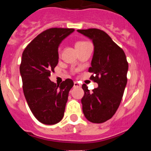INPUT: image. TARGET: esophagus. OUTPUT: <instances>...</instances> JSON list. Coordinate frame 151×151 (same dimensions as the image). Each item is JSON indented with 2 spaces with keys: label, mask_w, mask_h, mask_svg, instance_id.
Masks as SVG:
<instances>
[{
  "label": "esophagus",
  "mask_w": 151,
  "mask_h": 151,
  "mask_svg": "<svg viewBox=\"0 0 151 151\" xmlns=\"http://www.w3.org/2000/svg\"><path fill=\"white\" fill-rule=\"evenodd\" d=\"M74 87L75 88H80L81 87V84H79L78 82H74Z\"/></svg>",
  "instance_id": "34e87169"
}]
</instances>
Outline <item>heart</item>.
<instances>
[{"instance_id": "1", "label": "heart", "mask_w": 151, "mask_h": 151, "mask_svg": "<svg viewBox=\"0 0 151 151\" xmlns=\"http://www.w3.org/2000/svg\"><path fill=\"white\" fill-rule=\"evenodd\" d=\"M88 43V42H87V41H77L76 43V45H75V46H76V48H78V47H80L87 45ZM60 49H59V54H60Z\"/></svg>"}]
</instances>
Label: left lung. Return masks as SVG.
Wrapping results in <instances>:
<instances>
[{"instance_id":"1","label":"left lung","mask_w":151,"mask_h":151,"mask_svg":"<svg viewBox=\"0 0 151 151\" xmlns=\"http://www.w3.org/2000/svg\"><path fill=\"white\" fill-rule=\"evenodd\" d=\"M77 32L92 40L94 54L89 73L91 79L98 87L88 89L85 84L82 98V111L85 118L93 123H102L115 114L120 104L127 84L129 69L123 50L105 32L97 29H79Z\"/></svg>"}]
</instances>
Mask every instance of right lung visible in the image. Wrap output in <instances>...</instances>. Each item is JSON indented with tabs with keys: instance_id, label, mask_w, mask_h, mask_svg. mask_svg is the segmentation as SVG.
Wrapping results in <instances>:
<instances>
[{
	"instance_id": "1",
	"label": "right lung",
	"mask_w": 151,
	"mask_h": 151,
	"mask_svg": "<svg viewBox=\"0 0 151 151\" xmlns=\"http://www.w3.org/2000/svg\"><path fill=\"white\" fill-rule=\"evenodd\" d=\"M73 29L51 28L27 45L22 56L20 71L27 104L37 119L45 125L61 121L73 81L67 78L57 85L49 78L58 63V47Z\"/></svg>"
}]
</instances>
